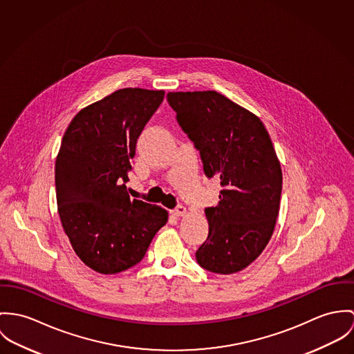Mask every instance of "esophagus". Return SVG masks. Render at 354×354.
I'll return each mask as SVG.
<instances>
[{
    "instance_id": "obj_1",
    "label": "esophagus",
    "mask_w": 354,
    "mask_h": 354,
    "mask_svg": "<svg viewBox=\"0 0 354 354\" xmlns=\"http://www.w3.org/2000/svg\"><path fill=\"white\" fill-rule=\"evenodd\" d=\"M171 214H172L174 217H183V216L186 214V207L182 206V205H179V206H176L174 210H171Z\"/></svg>"
}]
</instances>
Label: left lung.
Segmentation results:
<instances>
[{
    "label": "left lung",
    "instance_id": "8db88e82",
    "mask_svg": "<svg viewBox=\"0 0 354 354\" xmlns=\"http://www.w3.org/2000/svg\"><path fill=\"white\" fill-rule=\"evenodd\" d=\"M167 100L199 151L205 175L221 185L218 205L205 209L209 235L196 262L212 273H237L274 231L282 172L270 136L257 115L216 91L169 92Z\"/></svg>",
    "mask_w": 354,
    "mask_h": 354
}]
</instances>
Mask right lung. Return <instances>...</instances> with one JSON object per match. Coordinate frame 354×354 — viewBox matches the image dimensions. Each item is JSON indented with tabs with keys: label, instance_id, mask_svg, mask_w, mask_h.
I'll return each mask as SVG.
<instances>
[{
	"label": "right lung",
	"instance_id": "right-lung-1",
	"mask_svg": "<svg viewBox=\"0 0 354 354\" xmlns=\"http://www.w3.org/2000/svg\"><path fill=\"white\" fill-rule=\"evenodd\" d=\"M164 91L123 88L82 109L55 161L58 213L80 259L102 274L137 265L165 225V209L130 199L126 183L145 124Z\"/></svg>",
	"mask_w": 354,
	"mask_h": 354
}]
</instances>
